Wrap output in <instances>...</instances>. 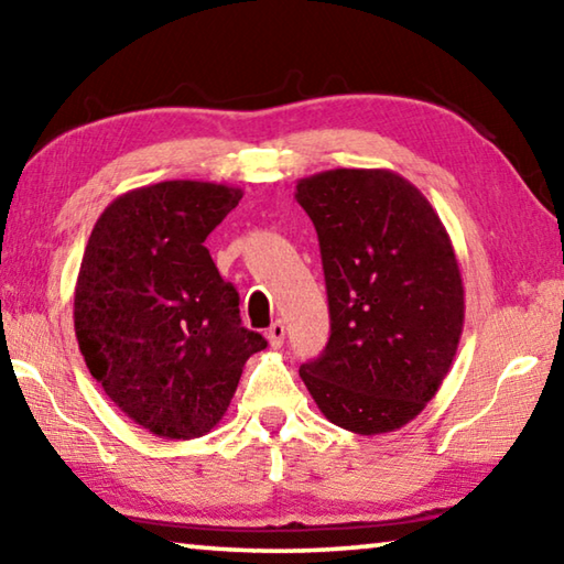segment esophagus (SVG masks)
Listing matches in <instances>:
<instances>
[{"mask_svg": "<svg viewBox=\"0 0 564 564\" xmlns=\"http://www.w3.org/2000/svg\"><path fill=\"white\" fill-rule=\"evenodd\" d=\"M265 338H269V346L271 348H281L283 346V338H285V326L281 321H275V323H271V328H269V333H265Z\"/></svg>", "mask_w": 564, "mask_h": 564, "instance_id": "1", "label": "esophagus"}]
</instances>
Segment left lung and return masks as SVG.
Masks as SVG:
<instances>
[{"instance_id":"obj_1","label":"left lung","mask_w":564,"mask_h":564,"mask_svg":"<svg viewBox=\"0 0 564 564\" xmlns=\"http://www.w3.org/2000/svg\"><path fill=\"white\" fill-rule=\"evenodd\" d=\"M316 226L330 338L301 378L321 413L358 435L393 433L433 400L465 321L460 269L441 216L395 171L301 178Z\"/></svg>"}]
</instances>
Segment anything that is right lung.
Segmentation results:
<instances>
[{"instance_id": "1", "label": "right lung", "mask_w": 564, "mask_h": 564, "mask_svg": "<svg viewBox=\"0 0 564 564\" xmlns=\"http://www.w3.org/2000/svg\"><path fill=\"white\" fill-rule=\"evenodd\" d=\"M241 196L212 181L133 188L104 208L84 248L74 330L89 373L121 413L169 441L212 433L246 360L265 348L204 246Z\"/></svg>"}]
</instances>
